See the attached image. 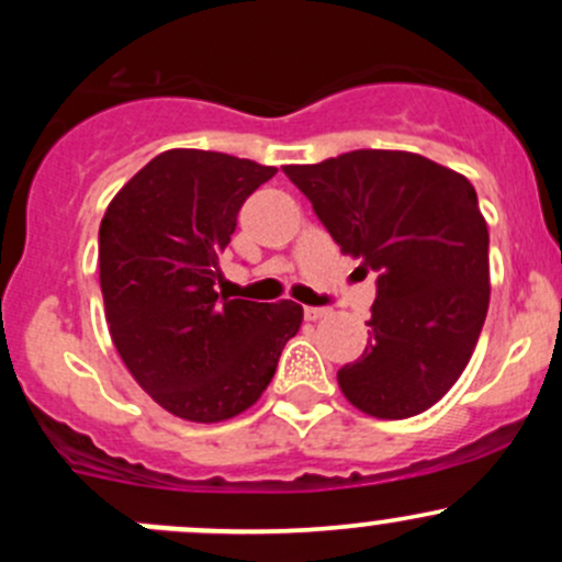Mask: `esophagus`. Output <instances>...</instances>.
Here are the masks:
<instances>
[{
  "label": "esophagus",
  "mask_w": 562,
  "mask_h": 562,
  "mask_svg": "<svg viewBox=\"0 0 562 562\" xmlns=\"http://www.w3.org/2000/svg\"><path fill=\"white\" fill-rule=\"evenodd\" d=\"M326 315H328L326 307H304V317H307V321H321V317Z\"/></svg>",
  "instance_id": "esophagus-1"
}]
</instances>
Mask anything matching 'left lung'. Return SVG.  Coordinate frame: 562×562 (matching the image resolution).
<instances>
[{
	"label": "left lung",
	"instance_id": "obj_1",
	"mask_svg": "<svg viewBox=\"0 0 562 562\" xmlns=\"http://www.w3.org/2000/svg\"><path fill=\"white\" fill-rule=\"evenodd\" d=\"M345 255L378 271L370 342L337 381L375 418L432 407L462 375L490 307V231L473 184L413 151L285 166Z\"/></svg>",
	"mask_w": 562,
	"mask_h": 562
}]
</instances>
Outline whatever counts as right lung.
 I'll use <instances>...</instances> for the list:
<instances>
[{
	"label": "right lung",
	"instance_id": "1",
	"mask_svg": "<svg viewBox=\"0 0 562 562\" xmlns=\"http://www.w3.org/2000/svg\"><path fill=\"white\" fill-rule=\"evenodd\" d=\"M277 168L203 149L146 162L100 223L111 339L160 407L198 424L239 416L271 383L304 310L214 291L241 203Z\"/></svg>",
	"mask_w": 562,
	"mask_h": 562
}]
</instances>
